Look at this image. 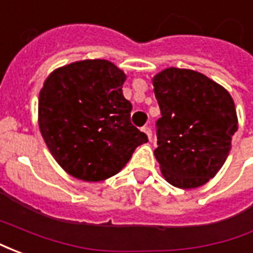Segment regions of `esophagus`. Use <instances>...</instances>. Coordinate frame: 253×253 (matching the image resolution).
Returning a JSON list of instances; mask_svg holds the SVG:
<instances>
[{
  "mask_svg": "<svg viewBox=\"0 0 253 253\" xmlns=\"http://www.w3.org/2000/svg\"><path fill=\"white\" fill-rule=\"evenodd\" d=\"M141 130H142V131L146 134V137H148L149 139H152V130H150L149 127H142Z\"/></svg>",
  "mask_w": 253,
  "mask_h": 253,
  "instance_id": "1",
  "label": "esophagus"
}]
</instances>
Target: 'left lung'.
Listing matches in <instances>:
<instances>
[{
	"label": "left lung",
	"instance_id": "1",
	"mask_svg": "<svg viewBox=\"0 0 253 253\" xmlns=\"http://www.w3.org/2000/svg\"><path fill=\"white\" fill-rule=\"evenodd\" d=\"M161 118L154 156L172 186L196 188L217 175L237 131L232 96L202 73L169 67L153 78Z\"/></svg>",
	"mask_w": 253,
	"mask_h": 253
}]
</instances>
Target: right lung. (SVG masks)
Segmentation results:
<instances>
[{"mask_svg":"<svg viewBox=\"0 0 253 253\" xmlns=\"http://www.w3.org/2000/svg\"><path fill=\"white\" fill-rule=\"evenodd\" d=\"M126 74L105 59L54 70L39 93V128L52 157L69 175L105 180L128 163L146 134L132 126Z\"/></svg>","mask_w":253,"mask_h":253,"instance_id":"obj_1","label":"right lung"}]
</instances>
